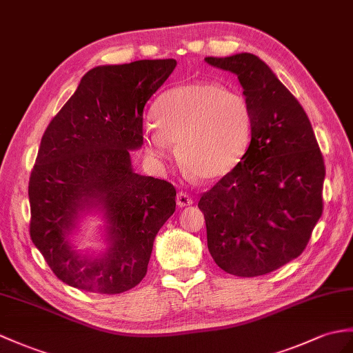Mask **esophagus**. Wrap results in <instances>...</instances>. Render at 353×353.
Returning a JSON list of instances; mask_svg holds the SVG:
<instances>
[{
  "instance_id": "1",
  "label": "esophagus",
  "mask_w": 353,
  "mask_h": 353,
  "mask_svg": "<svg viewBox=\"0 0 353 353\" xmlns=\"http://www.w3.org/2000/svg\"><path fill=\"white\" fill-rule=\"evenodd\" d=\"M176 201H177L179 208H188V206H191V204H192V199L186 192H179Z\"/></svg>"
}]
</instances>
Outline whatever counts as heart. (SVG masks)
Listing matches in <instances>:
<instances>
[{
    "label": "heart",
    "instance_id": "1",
    "mask_svg": "<svg viewBox=\"0 0 353 353\" xmlns=\"http://www.w3.org/2000/svg\"><path fill=\"white\" fill-rule=\"evenodd\" d=\"M153 119L144 130L147 153L168 159L177 143L180 163L200 183H216L233 173L251 143L247 99L214 83L168 90L154 102Z\"/></svg>",
    "mask_w": 353,
    "mask_h": 353
}]
</instances>
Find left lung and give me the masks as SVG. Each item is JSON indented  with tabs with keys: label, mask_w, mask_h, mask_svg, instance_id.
<instances>
[{
	"label": "left lung",
	"mask_w": 353,
	"mask_h": 353,
	"mask_svg": "<svg viewBox=\"0 0 353 353\" xmlns=\"http://www.w3.org/2000/svg\"><path fill=\"white\" fill-rule=\"evenodd\" d=\"M204 61L234 73L252 119L243 159L199 201L208 248L227 274L265 275L305 250L323 210V158L304 108L263 60Z\"/></svg>",
	"instance_id": "1"
}]
</instances>
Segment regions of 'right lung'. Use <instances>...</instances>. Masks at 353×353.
<instances>
[{"label": "right lung", "mask_w": 353, "mask_h": 353, "mask_svg": "<svg viewBox=\"0 0 353 353\" xmlns=\"http://www.w3.org/2000/svg\"><path fill=\"white\" fill-rule=\"evenodd\" d=\"M174 59L97 65L46 128L28 196L30 234L57 278L114 294L143 280L153 242L176 210L165 180L135 173L143 110L176 68ZM101 219L102 249H79L88 217Z\"/></svg>", "instance_id": "add662e5"}]
</instances>
